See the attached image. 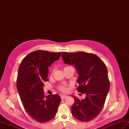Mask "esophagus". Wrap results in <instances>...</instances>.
Instances as JSON below:
<instances>
[{
    "instance_id": "obj_1",
    "label": "esophagus",
    "mask_w": 129,
    "mask_h": 129,
    "mask_svg": "<svg viewBox=\"0 0 129 129\" xmlns=\"http://www.w3.org/2000/svg\"><path fill=\"white\" fill-rule=\"evenodd\" d=\"M67 96L66 95H64V94H61V99H65L67 98Z\"/></svg>"
}]
</instances>
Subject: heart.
<instances>
[{
    "label": "heart",
    "mask_w": 129,
    "mask_h": 129,
    "mask_svg": "<svg viewBox=\"0 0 129 129\" xmlns=\"http://www.w3.org/2000/svg\"><path fill=\"white\" fill-rule=\"evenodd\" d=\"M68 67H66L64 68H68ZM59 89L60 91H63V92H66V91H67V90H68L67 87L66 85H62L59 86Z\"/></svg>",
    "instance_id": "obj_1"
}]
</instances>
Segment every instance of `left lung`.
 <instances>
[{"label":"left lung","instance_id":"obj_1","mask_svg":"<svg viewBox=\"0 0 129 129\" xmlns=\"http://www.w3.org/2000/svg\"><path fill=\"white\" fill-rule=\"evenodd\" d=\"M65 64L74 65L79 75L78 91L85 94L81 100L73 96V116L83 122L91 121L100 113L110 89L108 70L96 55L80 51L62 53Z\"/></svg>","mask_w":129,"mask_h":129}]
</instances>
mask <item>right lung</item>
Returning a JSON list of instances; mask_svg holds the SVG:
<instances>
[{"instance_id":"obj_1","label":"right lung","mask_w":129,"mask_h":129,"mask_svg":"<svg viewBox=\"0 0 129 129\" xmlns=\"http://www.w3.org/2000/svg\"><path fill=\"white\" fill-rule=\"evenodd\" d=\"M61 53L37 50L29 53L19 67L16 87L21 103L33 119L46 122L55 116L60 96L44 94V83L49 80V67L59 59Z\"/></svg>"}]
</instances>
